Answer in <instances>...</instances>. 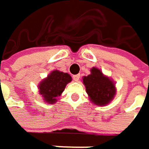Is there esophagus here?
<instances>
[{
	"instance_id": "34e87169",
	"label": "esophagus",
	"mask_w": 149,
	"mask_h": 149,
	"mask_svg": "<svg viewBox=\"0 0 149 149\" xmlns=\"http://www.w3.org/2000/svg\"><path fill=\"white\" fill-rule=\"evenodd\" d=\"M79 78H80V75L79 74L74 75V76H73V80H74L75 82H77V81L79 80Z\"/></svg>"
}]
</instances>
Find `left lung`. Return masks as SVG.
<instances>
[{
	"instance_id": "8db88e82",
	"label": "left lung",
	"mask_w": 149,
	"mask_h": 149,
	"mask_svg": "<svg viewBox=\"0 0 149 149\" xmlns=\"http://www.w3.org/2000/svg\"><path fill=\"white\" fill-rule=\"evenodd\" d=\"M83 84L86 88L89 101L95 105L104 107L115 97L117 88L114 81L103 74L97 67H92L90 74L83 77Z\"/></svg>"
}]
</instances>
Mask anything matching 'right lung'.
<instances>
[{"mask_svg": "<svg viewBox=\"0 0 149 149\" xmlns=\"http://www.w3.org/2000/svg\"><path fill=\"white\" fill-rule=\"evenodd\" d=\"M72 77L66 72L58 70L52 71L47 77L39 83L38 92L46 103L54 104L65 90L67 84L72 82Z\"/></svg>", "mask_w": 149, "mask_h": 149, "instance_id": "right-lung-1", "label": "right lung"}]
</instances>
